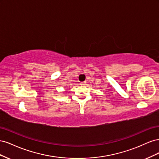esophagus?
Wrapping results in <instances>:
<instances>
[{"label":"esophagus","instance_id":"34e87169","mask_svg":"<svg viewBox=\"0 0 159 159\" xmlns=\"http://www.w3.org/2000/svg\"><path fill=\"white\" fill-rule=\"evenodd\" d=\"M80 85H85V81H83V82H81Z\"/></svg>","mask_w":159,"mask_h":159}]
</instances>
